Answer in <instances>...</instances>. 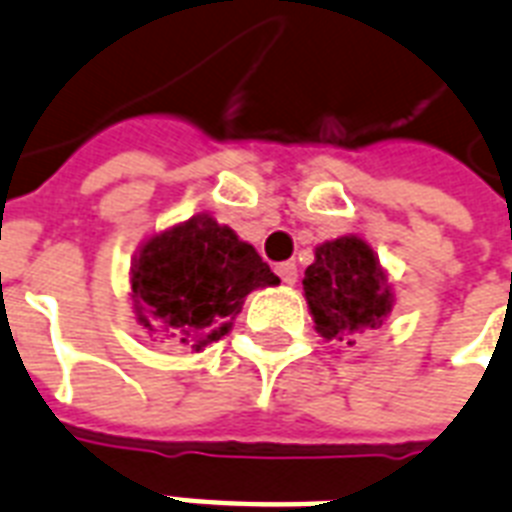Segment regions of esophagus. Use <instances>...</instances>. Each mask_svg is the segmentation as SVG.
<instances>
[{
	"instance_id": "obj_1",
	"label": "esophagus",
	"mask_w": 512,
	"mask_h": 512,
	"mask_svg": "<svg viewBox=\"0 0 512 512\" xmlns=\"http://www.w3.org/2000/svg\"><path fill=\"white\" fill-rule=\"evenodd\" d=\"M277 275H280V280H283L285 285L296 283V280H299V267H296V261H285V264H280V267H277Z\"/></svg>"
}]
</instances>
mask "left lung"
<instances>
[{
  "label": "left lung",
  "mask_w": 512,
  "mask_h": 512,
  "mask_svg": "<svg viewBox=\"0 0 512 512\" xmlns=\"http://www.w3.org/2000/svg\"><path fill=\"white\" fill-rule=\"evenodd\" d=\"M301 285L315 328L328 342H342L360 328L382 326L392 307L379 259L360 237H339L320 245Z\"/></svg>",
  "instance_id": "left-lung-1"
}]
</instances>
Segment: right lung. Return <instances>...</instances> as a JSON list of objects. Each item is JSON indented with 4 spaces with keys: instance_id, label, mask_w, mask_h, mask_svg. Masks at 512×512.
Wrapping results in <instances>:
<instances>
[{
    "instance_id": "1",
    "label": "right lung",
    "mask_w": 512,
    "mask_h": 512,
    "mask_svg": "<svg viewBox=\"0 0 512 512\" xmlns=\"http://www.w3.org/2000/svg\"><path fill=\"white\" fill-rule=\"evenodd\" d=\"M133 310L149 331H165L194 350L219 342L253 288L277 285L267 261L211 216L154 235L130 275Z\"/></svg>"
}]
</instances>
